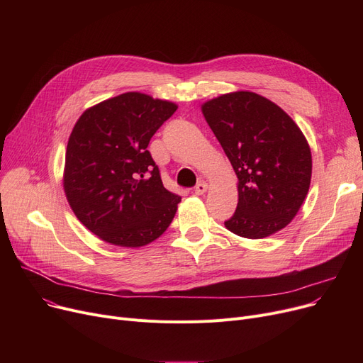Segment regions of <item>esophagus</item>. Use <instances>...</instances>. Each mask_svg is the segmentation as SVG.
<instances>
[{"label":"esophagus","instance_id":"obj_1","mask_svg":"<svg viewBox=\"0 0 363 363\" xmlns=\"http://www.w3.org/2000/svg\"><path fill=\"white\" fill-rule=\"evenodd\" d=\"M194 191H196L197 196H203V194L207 191V184H206L204 181H200V182L196 185Z\"/></svg>","mask_w":363,"mask_h":363}]
</instances>
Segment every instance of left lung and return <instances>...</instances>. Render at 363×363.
Instances as JSON below:
<instances>
[{
  "instance_id": "obj_1",
  "label": "left lung",
  "mask_w": 363,
  "mask_h": 363,
  "mask_svg": "<svg viewBox=\"0 0 363 363\" xmlns=\"http://www.w3.org/2000/svg\"><path fill=\"white\" fill-rule=\"evenodd\" d=\"M238 178V204L228 231L264 238L287 226L308 196V140L279 106L250 91L223 94L201 106Z\"/></svg>"
}]
</instances>
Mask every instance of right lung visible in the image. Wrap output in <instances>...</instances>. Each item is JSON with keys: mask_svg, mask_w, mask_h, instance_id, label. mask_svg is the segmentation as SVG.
<instances>
[{"mask_svg": "<svg viewBox=\"0 0 363 363\" xmlns=\"http://www.w3.org/2000/svg\"><path fill=\"white\" fill-rule=\"evenodd\" d=\"M172 101L125 92L86 108L66 148V199L86 230L121 247H143L174 220L181 197L163 186L147 150L177 111Z\"/></svg>", "mask_w": 363, "mask_h": 363, "instance_id": "1", "label": "right lung"}]
</instances>
